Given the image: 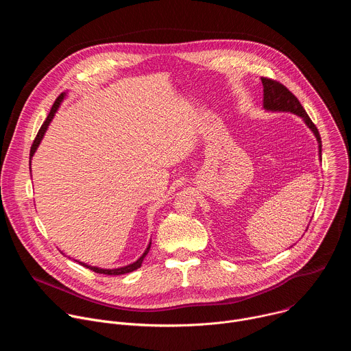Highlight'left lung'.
<instances>
[{"label":"left lung","mask_w":351,"mask_h":351,"mask_svg":"<svg viewBox=\"0 0 351 351\" xmlns=\"http://www.w3.org/2000/svg\"><path fill=\"white\" fill-rule=\"evenodd\" d=\"M263 87H264V108L268 111H283V112H291L298 117H302L307 126L314 132L318 144H319V156L322 153V141L317 126L313 123L310 117L307 115L303 106L300 104L297 97L280 82L269 79V77H261ZM322 160V158H321Z\"/></svg>","instance_id":"obj_1"}]
</instances>
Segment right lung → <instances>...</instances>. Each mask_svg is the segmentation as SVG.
Returning <instances> with one entry per match:
<instances>
[{
	"label": "right lung",
	"instance_id": "add662e5",
	"mask_svg": "<svg viewBox=\"0 0 351 351\" xmlns=\"http://www.w3.org/2000/svg\"><path fill=\"white\" fill-rule=\"evenodd\" d=\"M64 93L62 94H60L58 95V98L56 99V103H54V106H53V108H51V111H49V114H48V117H47V119L44 121V123L41 125V128H40V130H38V133H37V136H36V138H34V141H33V144H32V148H30V158L33 157V154H34V152H36V148L38 147V144H40V141H41V138H43V136H44V133H45V130H47V126L49 125V122H51V119H53V117H54V114H56V111L58 110V107H60V104H61V101L64 99ZM149 247H152V243L148 244V247H147V250L144 252V254L136 261V263H133V264H130V265H128V267H123V268H117V269H101V268H95V267H90V265H86V264H82L83 267H86V268H88V269H91V271H94V272H97V274H103V275H123V274H129V272H133V271H136L137 268H140L141 267V263H143V260H144V257L147 256V253L149 252Z\"/></svg>",
	"mask_w": 351,
	"mask_h": 351
}]
</instances>
